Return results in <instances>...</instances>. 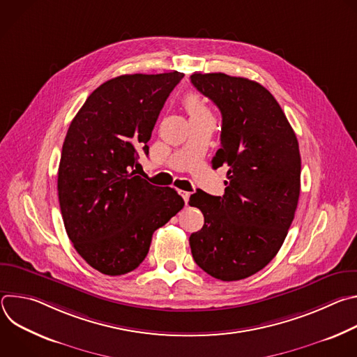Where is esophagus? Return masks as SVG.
Masks as SVG:
<instances>
[{
    "label": "esophagus",
    "instance_id": "esophagus-1",
    "mask_svg": "<svg viewBox=\"0 0 357 357\" xmlns=\"http://www.w3.org/2000/svg\"><path fill=\"white\" fill-rule=\"evenodd\" d=\"M179 195L183 197V200H185V203H188V200H189V196H190V193L189 192H186V190H179Z\"/></svg>",
    "mask_w": 357,
    "mask_h": 357
}]
</instances>
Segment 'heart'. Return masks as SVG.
<instances>
[{
    "label": "heart",
    "instance_id": "b5f03b06",
    "mask_svg": "<svg viewBox=\"0 0 357 357\" xmlns=\"http://www.w3.org/2000/svg\"><path fill=\"white\" fill-rule=\"evenodd\" d=\"M183 105L188 110V113L192 116H197V114H202V113H209L208 107L205 106V103H203V100L197 96V94H188L183 100Z\"/></svg>",
    "mask_w": 357,
    "mask_h": 357
}]
</instances>
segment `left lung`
I'll return each instance as SVG.
<instances>
[{
	"instance_id": "8db88e82",
	"label": "left lung",
	"mask_w": 357,
	"mask_h": 357,
	"mask_svg": "<svg viewBox=\"0 0 357 357\" xmlns=\"http://www.w3.org/2000/svg\"><path fill=\"white\" fill-rule=\"evenodd\" d=\"M192 84L222 113V146L213 168L227 165L223 196L197 189L189 199L205 216L189 237L195 263L222 281L263 270L281 248L301 190L296 135L260 83L225 73H193Z\"/></svg>"
}]
</instances>
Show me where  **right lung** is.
Masks as SVG:
<instances>
[{
	"instance_id": "right-lung-1",
	"label": "right lung",
	"mask_w": 357,
	"mask_h": 357,
	"mask_svg": "<svg viewBox=\"0 0 357 357\" xmlns=\"http://www.w3.org/2000/svg\"><path fill=\"white\" fill-rule=\"evenodd\" d=\"M182 72L123 75L98 86L72 120L58 172L66 233L106 275L135 270L152 234L185 205L178 192L135 175L139 154Z\"/></svg>"
}]
</instances>
